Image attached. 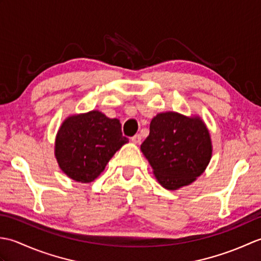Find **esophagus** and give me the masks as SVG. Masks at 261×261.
Here are the masks:
<instances>
[{"label":"esophagus","instance_id":"esophagus-1","mask_svg":"<svg viewBox=\"0 0 261 261\" xmlns=\"http://www.w3.org/2000/svg\"><path fill=\"white\" fill-rule=\"evenodd\" d=\"M131 140L134 143H140L141 142V136L140 135H136L131 138Z\"/></svg>","mask_w":261,"mask_h":261}]
</instances>
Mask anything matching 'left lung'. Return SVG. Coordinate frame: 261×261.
I'll return each instance as SVG.
<instances>
[{
	"label": "left lung",
	"mask_w": 261,
	"mask_h": 261,
	"mask_svg": "<svg viewBox=\"0 0 261 261\" xmlns=\"http://www.w3.org/2000/svg\"><path fill=\"white\" fill-rule=\"evenodd\" d=\"M141 151L160 184L176 190L203 174L212 156V145L201 119L166 112L151 120Z\"/></svg>",
	"instance_id": "8db88e82"
}]
</instances>
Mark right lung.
<instances>
[{"mask_svg":"<svg viewBox=\"0 0 261 261\" xmlns=\"http://www.w3.org/2000/svg\"><path fill=\"white\" fill-rule=\"evenodd\" d=\"M127 141L118 119L92 111L64 122L56 138L55 153L59 167L71 179L91 182Z\"/></svg>","mask_w":261,"mask_h":261,"instance_id":"obj_1","label":"right lung"}]
</instances>
